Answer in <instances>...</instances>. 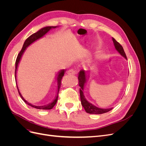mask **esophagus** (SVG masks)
Here are the masks:
<instances>
[{
  "mask_svg": "<svg viewBox=\"0 0 146 146\" xmlns=\"http://www.w3.org/2000/svg\"><path fill=\"white\" fill-rule=\"evenodd\" d=\"M77 70L74 69H69L68 71V74H70V75H76V74H77Z\"/></svg>",
  "mask_w": 146,
  "mask_h": 146,
  "instance_id": "esophagus-1",
  "label": "esophagus"
}]
</instances>
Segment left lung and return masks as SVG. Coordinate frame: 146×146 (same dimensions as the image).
I'll use <instances>...</instances> for the list:
<instances>
[{"mask_svg":"<svg viewBox=\"0 0 146 146\" xmlns=\"http://www.w3.org/2000/svg\"><path fill=\"white\" fill-rule=\"evenodd\" d=\"M113 41L114 43V47H115L116 49L119 52L122 56H123L125 59L127 58V56L123 50V48L122 46L119 44L117 41L114 38H113ZM78 83L79 86H80V100H81V104L83 106L84 109L85 110L86 113H90V114H103L107 113L110 111V110H111L113 108H108V109H105V108H100L96 107L94 105L91 104L89 102L87 101L86 99L85 98V96L83 94V89H84V85H85V83L86 82V73L84 70H81L80 72L78 74Z\"/></svg>","mask_w":146,"mask_h":146,"instance_id":"left-lung-1","label":"left lung"}]
</instances>
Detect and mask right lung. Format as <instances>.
<instances>
[{"label":"right lung","instance_id":"add662e5","mask_svg":"<svg viewBox=\"0 0 146 146\" xmlns=\"http://www.w3.org/2000/svg\"><path fill=\"white\" fill-rule=\"evenodd\" d=\"M56 27L55 26H48V27H44L42 29H41V30H39L38 32H37L36 33H35L33 35H31L27 39H26L24 43V45L23 46V48H22L21 50L19 52L18 55L17 56V58L16 60V63H15V80H16V70H17V66H18V64L19 63V61L21 58V56L23 55V53L24 52L25 50L26 47H27L29 45H30L31 44L33 43L34 41H35L37 39H38L39 38H41L42 36H43L45 34H46L48 31H49L50 29H55ZM64 70H61V71L58 73V77H57V84H58V94H57L56 96V98H55V99L54 100V101L52 102V103H50V104L47 105H44V106H35L33 105H32L31 104L29 103L27 101H26L23 96H22L21 94L20 93V92L19 91L18 89V87H17V83H16V86H17V89L18 90V92L19 94L21 96V98H22L24 102L25 103L27 104V105L31 106V107H32L33 108H35L36 109H39V110H50L52 109L53 107H54L55 105L56 104L57 100H58V92H59V90H60V88L61 87V80H62V78L64 76Z\"/></svg>","mask_w":146,"mask_h":146}]
</instances>
